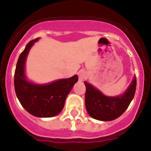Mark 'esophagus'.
<instances>
[{
    "label": "esophagus",
    "mask_w": 151,
    "mask_h": 151,
    "mask_svg": "<svg viewBox=\"0 0 151 151\" xmlns=\"http://www.w3.org/2000/svg\"><path fill=\"white\" fill-rule=\"evenodd\" d=\"M78 79L79 81H84L85 79H86L87 78V73L85 70H80L78 73Z\"/></svg>",
    "instance_id": "esophagus-1"
}]
</instances>
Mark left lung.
Instances as JSON below:
<instances>
[{
  "label": "left lung",
  "mask_w": 151,
  "mask_h": 151,
  "mask_svg": "<svg viewBox=\"0 0 151 151\" xmlns=\"http://www.w3.org/2000/svg\"><path fill=\"white\" fill-rule=\"evenodd\" d=\"M85 107L92 118L101 121H112L120 116L132 101L136 90V77L123 94L116 97H108L87 82Z\"/></svg>",
  "instance_id": "left-lung-1"
}]
</instances>
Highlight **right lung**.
I'll return each instance as SVG.
<instances>
[{
  "instance_id": "obj_1",
  "label": "right lung",
  "mask_w": 151,
  "mask_h": 151,
  "mask_svg": "<svg viewBox=\"0 0 151 151\" xmlns=\"http://www.w3.org/2000/svg\"><path fill=\"white\" fill-rule=\"evenodd\" d=\"M38 39L29 41L19 55L14 74V87L19 101L28 113L36 117L47 118L62 111L66 97L78 78L75 75L45 85L29 82L25 74V63L31 47Z\"/></svg>"
}]
</instances>
